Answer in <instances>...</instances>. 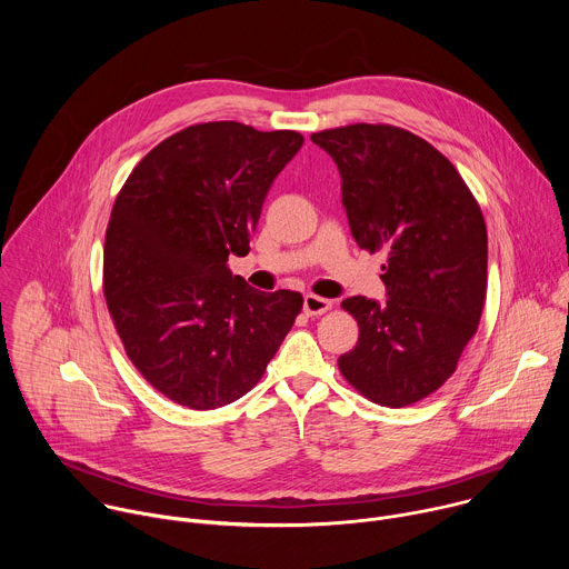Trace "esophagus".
I'll return each instance as SVG.
<instances>
[{
    "instance_id": "esophagus-1",
    "label": "esophagus",
    "mask_w": 569,
    "mask_h": 569,
    "mask_svg": "<svg viewBox=\"0 0 569 569\" xmlns=\"http://www.w3.org/2000/svg\"><path fill=\"white\" fill-rule=\"evenodd\" d=\"M331 308H333L331 299H323V297H317V295H306L303 297V312L306 315H323Z\"/></svg>"
}]
</instances>
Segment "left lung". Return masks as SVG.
Wrapping results in <instances>:
<instances>
[{
	"label": "left lung",
	"mask_w": 569,
	"mask_h": 569,
	"mask_svg": "<svg viewBox=\"0 0 569 569\" xmlns=\"http://www.w3.org/2000/svg\"><path fill=\"white\" fill-rule=\"evenodd\" d=\"M310 139L340 169L356 242L387 254V301H342L360 336L340 371L369 400L405 408L455 373L477 331L489 268L481 209L450 161L408 130L353 123Z\"/></svg>",
	"instance_id": "1"
}]
</instances>
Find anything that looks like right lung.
Wrapping results in <instances>:
<instances>
[{"instance_id":"right-lung-1","label":"right lung","mask_w":569,"mask_h":569,"mask_svg":"<svg viewBox=\"0 0 569 569\" xmlns=\"http://www.w3.org/2000/svg\"><path fill=\"white\" fill-rule=\"evenodd\" d=\"M295 130L189 126L157 143L119 191L103 252L108 310L137 371L191 410L246 396L292 329L303 297L233 277Z\"/></svg>"}]
</instances>
